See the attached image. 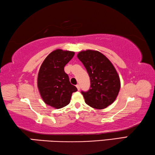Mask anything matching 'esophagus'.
I'll return each mask as SVG.
<instances>
[{"instance_id":"34e87169","label":"esophagus","mask_w":155,"mask_h":155,"mask_svg":"<svg viewBox=\"0 0 155 155\" xmlns=\"http://www.w3.org/2000/svg\"><path fill=\"white\" fill-rule=\"evenodd\" d=\"M76 86H77V89H78V90H80V89H81L80 85H78V84H77V85H76Z\"/></svg>"}]
</instances>
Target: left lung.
<instances>
[{
    "mask_svg": "<svg viewBox=\"0 0 155 155\" xmlns=\"http://www.w3.org/2000/svg\"><path fill=\"white\" fill-rule=\"evenodd\" d=\"M77 57L90 78V90L81 92L85 103L93 108H105L114 101L121 87L116 69L106 56L98 51H81Z\"/></svg>",
    "mask_w": 155,
    "mask_h": 155,
    "instance_id": "1",
    "label": "left lung"
}]
</instances>
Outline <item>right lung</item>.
<instances>
[{"mask_svg": "<svg viewBox=\"0 0 155 155\" xmlns=\"http://www.w3.org/2000/svg\"><path fill=\"white\" fill-rule=\"evenodd\" d=\"M74 51L60 49L51 51L41 65L37 85L43 101L59 109L68 105L73 92L77 88L70 82L64 67L73 58Z\"/></svg>", "mask_w": 155, "mask_h": 155, "instance_id": "add662e5", "label": "right lung"}]
</instances>
